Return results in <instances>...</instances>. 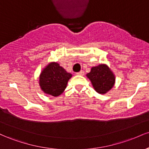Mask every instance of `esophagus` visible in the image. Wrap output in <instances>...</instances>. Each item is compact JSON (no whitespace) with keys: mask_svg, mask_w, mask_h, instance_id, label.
I'll list each match as a JSON object with an SVG mask.
<instances>
[{"mask_svg":"<svg viewBox=\"0 0 149 149\" xmlns=\"http://www.w3.org/2000/svg\"><path fill=\"white\" fill-rule=\"evenodd\" d=\"M77 74L80 75V76H84V75H85V72H84V71H80V72L77 73Z\"/></svg>","mask_w":149,"mask_h":149,"instance_id":"obj_1","label":"esophagus"}]
</instances>
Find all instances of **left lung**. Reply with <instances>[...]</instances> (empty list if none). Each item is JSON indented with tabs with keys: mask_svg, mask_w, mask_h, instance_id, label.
<instances>
[{
	"mask_svg": "<svg viewBox=\"0 0 149 149\" xmlns=\"http://www.w3.org/2000/svg\"><path fill=\"white\" fill-rule=\"evenodd\" d=\"M86 76L90 79L95 91L102 95L111 90L116 83L115 74L106 64L92 67Z\"/></svg>",
	"mask_w": 149,
	"mask_h": 149,
	"instance_id": "1",
	"label": "left lung"
}]
</instances>
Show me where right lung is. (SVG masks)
Instances as JSON below:
<instances>
[{
    "mask_svg": "<svg viewBox=\"0 0 149 149\" xmlns=\"http://www.w3.org/2000/svg\"><path fill=\"white\" fill-rule=\"evenodd\" d=\"M72 74L55 61L47 64L39 76V86L46 95L58 97L64 92Z\"/></svg>",
    "mask_w": 149,
    "mask_h": 149,
    "instance_id": "obj_1",
    "label": "right lung"
}]
</instances>
